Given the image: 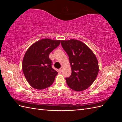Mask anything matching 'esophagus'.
<instances>
[{
    "label": "esophagus",
    "instance_id": "esophagus-1",
    "mask_svg": "<svg viewBox=\"0 0 122 122\" xmlns=\"http://www.w3.org/2000/svg\"><path fill=\"white\" fill-rule=\"evenodd\" d=\"M58 71H59V72H60V73H61V71H62V68H61V69H59L58 70Z\"/></svg>",
    "mask_w": 122,
    "mask_h": 122
}]
</instances>
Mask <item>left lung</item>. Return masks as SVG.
<instances>
[{"instance_id": "8db88e82", "label": "left lung", "mask_w": 122, "mask_h": 122, "mask_svg": "<svg viewBox=\"0 0 122 122\" xmlns=\"http://www.w3.org/2000/svg\"><path fill=\"white\" fill-rule=\"evenodd\" d=\"M61 44L69 56L72 73L66 78L71 89L82 91L89 87L96 78L99 72L97 59L86 44L78 40L61 41Z\"/></svg>"}]
</instances>
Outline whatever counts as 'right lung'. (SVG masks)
<instances>
[{"mask_svg":"<svg viewBox=\"0 0 122 122\" xmlns=\"http://www.w3.org/2000/svg\"><path fill=\"white\" fill-rule=\"evenodd\" d=\"M60 43V40L44 39L32 44L26 51L23 60L22 70L32 87L43 90L54 82L58 73L52 68L49 55Z\"/></svg>","mask_w":122,"mask_h":122,"instance_id":"1","label":"right lung"}]
</instances>
